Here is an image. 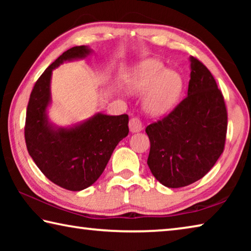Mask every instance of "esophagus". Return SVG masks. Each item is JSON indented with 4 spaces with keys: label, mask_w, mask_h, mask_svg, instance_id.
I'll list each match as a JSON object with an SVG mask.
<instances>
[{
    "label": "esophagus",
    "mask_w": 251,
    "mask_h": 251,
    "mask_svg": "<svg viewBox=\"0 0 251 251\" xmlns=\"http://www.w3.org/2000/svg\"><path fill=\"white\" fill-rule=\"evenodd\" d=\"M129 129L131 133L141 131L143 129V123L138 117H131L129 121Z\"/></svg>",
    "instance_id": "1"
}]
</instances>
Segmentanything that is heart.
I'll list each match as a JSON object with an SVG mask.
<instances>
[{
    "label": "heart",
    "mask_w": 251,
    "mask_h": 251,
    "mask_svg": "<svg viewBox=\"0 0 251 251\" xmlns=\"http://www.w3.org/2000/svg\"><path fill=\"white\" fill-rule=\"evenodd\" d=\"M133 87L146 93L144 106L152 115H163L176 105L182 90L181 77L175 72L166 71L160 62L151 59L138 67Z\"/></svg>",
    "instance_id": "heart-1"
}]
</instances>
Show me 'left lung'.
<instances>
[{
  "mask_svg": "<svg viewBox=\"0 0 251 251\" xmlns=\"http://www.w3.org/2000/svg\"><path fill=\"white\" fill-rule=\"evenodd\" d=\"M188 93L171 113L146 127L152 175L169 188L188 186L214 167L225 150L227 108L209 70L190 57Z\"/></svg>",
  "mask_w": 251,
  "mask_h": 251,
  "instance_id": "obj_1",
  "label": "left lung"
}]
</instances>
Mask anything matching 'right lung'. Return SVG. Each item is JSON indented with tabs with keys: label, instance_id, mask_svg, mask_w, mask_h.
I'll use <instances>...</instances> for the list:
<instances>
[{
	"label": "right lung",
	"instance_id": "obj_1",
	"mask_svg": "<svg viewBox=\"0 0 251 251\" xmlns=\"http://www.w3.org/2000/svg\"><path fill=\"white\" fill-rule=\"evenodd\" d=\"M74 46L50 64L36 80L29 96L24 136L27 151L46 178L62 188L79 192L99 179L113 151L128 135V115L97 114L73 128L54 129L46 118L52 71L64 61L90 54Z\"/></svg>",
	"mask_w": 251,
	"mask_h": 251
}]
</instances>
